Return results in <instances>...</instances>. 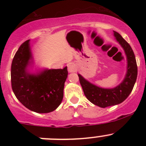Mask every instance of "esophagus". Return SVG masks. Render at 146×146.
Masks as SVG:
<instances>
[{
  "label": "esophagus",
  "instance_id": "34e87169",
  "mask_svg": "<svg viewBox=\"0 0 146 146\" xmlns=\"http://www.w3.org/2000/svg\"><path fill=\"white\" fill-rule=\"evenodd\" d=\"M68 70L70 73H72V72H75L76 70V65L73 64H69L68 65Z\"/></svg>",
  "mask_w": 146,
  "mask_h": 146
}]
</instances>
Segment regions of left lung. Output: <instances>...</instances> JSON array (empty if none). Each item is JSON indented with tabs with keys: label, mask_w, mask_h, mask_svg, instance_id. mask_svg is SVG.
Returning <instances> with one entry per match:
<instances>
[{
	"label": "left lung",
	"mask_w": 146,
	"mask_h": 146,
	"mask_svg": "<svg viewBox=\"0 0 146 146\" xmlns=\"http://www.w3.org/2000/svg\"><path fill=\"white\" fill-rule=\"evenodd\" d=\"M114 35L124 49L127 57V73L123 82L112 89H104L92 85L78 74L80 83L87 99L102 108L116 105L124 101L131 92L138 74L136 58L131 46L117 32L114 31Z\"/></svg>",
	"instance_id": "obj_1"
}]
</instances>
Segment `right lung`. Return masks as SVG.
Here are the masks:
<instances>
[{
	"label": "right lung",
	"instance_id": "1",
	"mask_svg": "<svg viewBox=\"0 0 146 146\" xmlns=\"http://www.w3.org/2000/svg\"><path fill=\"white\" fill-rule=\"evenodd\" d=\"M29 42L20 45L12 61V89L17 99L31 111L51 112L60 105L64 98L67 67L30 74L27 69L32 58Z\"/></svg>",
	"mask_w": 146,
	"mask_h": 146
}]
</instances>
